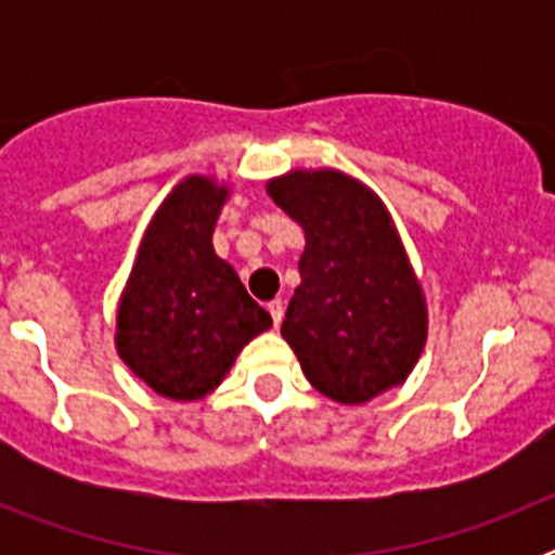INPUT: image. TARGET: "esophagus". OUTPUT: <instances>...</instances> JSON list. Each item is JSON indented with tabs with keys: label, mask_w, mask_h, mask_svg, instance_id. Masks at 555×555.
<instances>
[{
	"label": "esophagus",
	"mask_w": 555,
	"mask_h": 555,
	"mask_svg": "<svg viewBox=\"0 0 555 555\" xmlns=\"http://www.w3.org/2000/svg\"><path fill=\"white\" fill-rule=\"evenodd\" d=\"M267 308H269V313H272L274 327L281 325V322H283V311H286V306H283V300H272Z\"/></svg>",
	"instance_id": "34e87169"
}]
</instances>
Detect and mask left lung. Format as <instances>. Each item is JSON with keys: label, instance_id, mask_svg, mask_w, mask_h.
Here are the masks:
<instances>
[{"label": "left lung", "instance_id": "8db88e82", "mask_svg": "<svg viewBox=\"0 0 555 555\" xmlns=\"http://www.w3.org/2000/svg\"><path fill=\"white\" fill-rule=\"evenodd\" d=\"M267 194L306 233L281 333L308 384L341 405L405 384L428 302L384 199L341 169H292Z\"/></svg>", "mask_w": 555, "mask_h": 555}]
</instances>
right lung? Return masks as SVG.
Masks as SVG:
<instances>
[{
  "instance_id": "add662e5",
  "label": "right lung",
  "mask_w": 555,
  "mask_h": 555,
  "mask_svg": "<svg viewBox=\"0 0 555 555\" xmlns=\"http://www.w3.org/2000/svg\"><path fill=\"white\" fill-rule=\"evenodd\" d=\"M230 185L189 175L146 224L116 308V352L155 395L191 403L224 380L272 317L214 249Z\"/></svg>"
}]
</instances>
